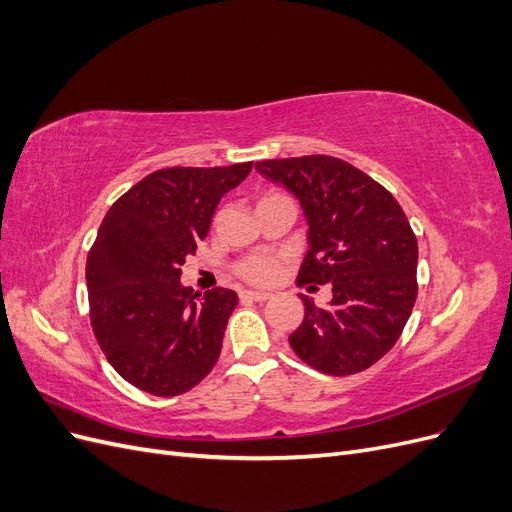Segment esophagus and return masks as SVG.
I'll return each instance as SVG.
<instances>
[{
  "label": "esophagus",
  "mask_w": 512,
  "mask_h": 512,
  "mask_svg": "<svg viewBox=\"0 0 512 512\" xmlns=\"http://www.w3.org/2000/svg\"><path fill=\"white\" fill-rule=\"evenodd\" d=\"M241 299H245V301H267V299H271V294L260 292V290H243Z\"/></svg>",
  "instance_id": "1"
}]
</instances>
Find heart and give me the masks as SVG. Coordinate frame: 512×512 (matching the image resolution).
<instances>
[{"label": "heart", "instance_id": "1", "mask_svg": "<svg viewBox=\"0 0 512 512\" xmlns=\"http://www.w3.org/2000/svg\"><path fill=\"white\" fill-rule=\"evenodd\" d=\"M237 273L250 284H269L277 275V262L267 256H250L239 262Z\"/></svg>", "mask_w": 512, "mask_h": 512}]
</instances>
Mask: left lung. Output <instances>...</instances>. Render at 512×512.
I'll list each match as a JSON object with an SVG mask.
<instances>
[{"instance_id":"8db88e82","label":"left lung","mask_w":512,"mask_h":512,"mask_svg":"<svg viewBox=\"0 0 512 512\" xmlns=\"http://www.w3.org/2000/svg\"><path fill=\"white\" fill-rule=\"evenodd\" d=\"M256 170L303 207L309 250L297 282L333 286L327 307L301 294L305 316L288 337L294 354L322 374H359L395 346L416 301L418 243L404 209L339 158L265 160Z\"/></svg>"}]
</instances>
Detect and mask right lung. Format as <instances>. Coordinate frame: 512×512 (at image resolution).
<instances>
[{
	"label": "right lung",
	"instance_id": "obj_1",
	"mask_svg": "<svg viewBox=\"0 0 512 512\" xmlns=\"http://www.w3.org/2000/svg\"><path fill=\"white\" fill-rule=\"evenodd\" d=\"M252 162L147 175L108 209L87 256L89 318L117 374L158 397L188 393L220 359L237 292L179 282L215 207Z\"/></svg>",
	"mask_w": 512,
	"mask_h": 512
}]
</instances>
